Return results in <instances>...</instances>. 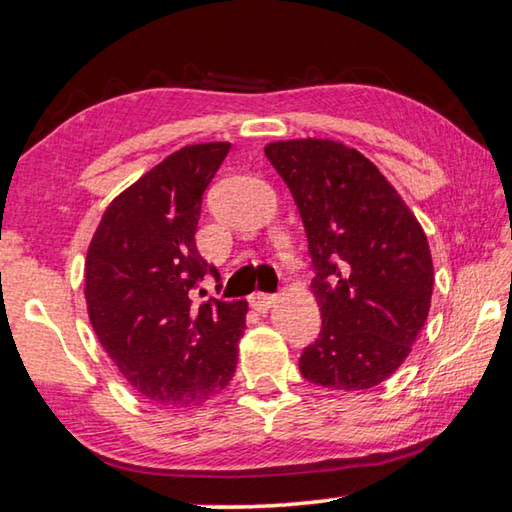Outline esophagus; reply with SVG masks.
Returning <instances> with one entry per match:
<instances>
[{"mask_svg": "<svg viewBox=\"0 0 512 512\" xmlns=\"http://www.w3.org/2000/svg\"><path fill=\"white\" fill-rule=\"evenodd\" d=\"M277 302V296L275 293H253L250 296V305H253L257 311H268Z\"/></svg>", "mask_w": 512, "mask_h": 512, "instance_id": "esophagus-1", "label": "esophagus"}]
</instances>
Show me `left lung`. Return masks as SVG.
Here are the masks:
<instances>
[{"mask_svg":"<svg viewBox=\"0 0 512 512\" xmlns=\"http://www.w3.org/2000/svg\"><path fill=\"white\" fill-rule=\"evenodd\" d=\"M291 189L316 277L318 339L300 372L334 391H368L409 357L427 323L433 264L422 225L366 155L334 140L268 144Z\"/></svg>","mask_w":512,"mask_h":512,"instance_id":"8db88e82","label":"left lung"}]
</instances>
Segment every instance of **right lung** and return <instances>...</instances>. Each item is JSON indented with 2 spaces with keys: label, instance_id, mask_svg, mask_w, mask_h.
Instances as JSON below:
<instances>
[{
  "label": "right lung",
  "instance_id": "right-lung-1",
  "mask_svg": "<svg viewBox=\"0 0 512 512\" xmlns=\"http://www.w3.org/2000/svg\"><path fill=\"white\" fill-rule=\"evenodd\" d=\"M228 142L185 146L103 212L85 259V302L97 339L146 400L198 406L230 384L246 300L207 298L219 271L196 248L207 185ZM221 287V284H219Z\"/></svg>",
  "mask_w": 512,
  "mask_h": 512
}]
</instances>
